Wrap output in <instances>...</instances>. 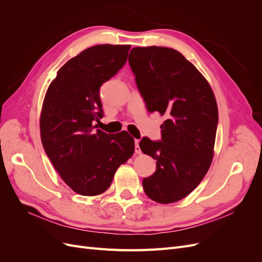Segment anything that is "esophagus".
I'll return each mask as SVG.
<instances>
[{"mask_svg": "<svg viewBox=\"0 0 262 262\" xmlns=\"http://www.w3.org/2000/svg\"><path fill=\"white\" fill-rule=\"evenodd\" d=\"M139 140H136L134 141V143H136V153L137 154H141L142 152H141V148H140V146H139Z\"/></svg>", "mask_w": 262, "mask_h": 262, "instance_id": "obj_1", "label": "esophagus"}]
</instances>
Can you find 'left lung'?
<instances>
[{
	"label": "left lung",
	"mask_w": 262,
	"mask_h": 262,
	"mask_svg": "<svg viewBox=\"0 0 262 262\" xmlns=\"http://www.w3.org/2000/svg\"><path fill=\"white\" fill-rule=\"evenodd\" d=\"M129 64L148 113L166 119L161 141L140 142L142 152L156 160L143 189L158 203L177 202L194 190L211 166L219 122L215 96L204 76L175 49L136 47Z\"/></svg>",
	"instance_id": "8db88e82"
}]
</instances>
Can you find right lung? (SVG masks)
<instances>
[{"mask_svg":"<svg viewBox=\"0 0 262 262\" xmlns=\"http://www.w3.org/2000/svg\"><path fill=\"white\" fill-rule=\"evenodd\" d=\"M129 45H98L69 60L46 93L40 136L47 156L66 184L78 194L98 195L112 185L119 166L134 153L126 131L95 130L102 118L100 86L118 73Z\"/></svg>","mask_w":262,"mask_h":262,"instance_id":"add662e5","label":"right lung"}]
</instances>
